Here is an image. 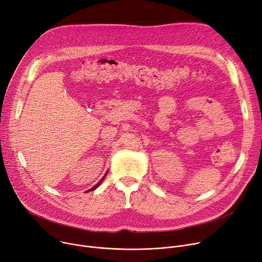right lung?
<instances>
[{
  "instance_id": "add662e5",
  "label": "right lung",
  "mask_w": 262,
  "mask_h": 262,
  "mask_svg": "<svg viewBox=\"0 0 262 262\" xmlns=\"http://www.w3.org/2000/svg\"><path fill=\"white\" fill-rule=\"evenodd\" d=\"M105 176H106V173H105V174H104V177H103V178H102V179H101V180H100V181H99V182H98V183H97V184H96V185H95V186H94V187H93V188H91V189H90V190H88V191H92V190H95V189H96V188H97V187H98V186H99V185H100V184H101V183H102V182H103V180H104V178H105ZM88 191H86V192H88Z\"/></svg>"
}]
</instances>
